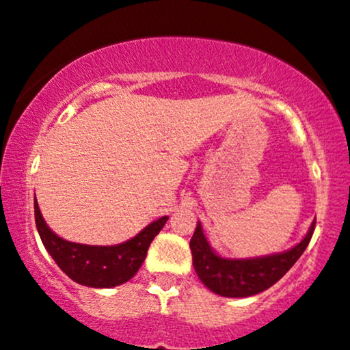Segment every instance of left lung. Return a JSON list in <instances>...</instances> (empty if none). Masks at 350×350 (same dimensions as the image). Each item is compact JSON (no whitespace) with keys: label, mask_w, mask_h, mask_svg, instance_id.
Returning a JSON list of instances; mask_svg holds the SVG:
<instances>
[{"label":"left lung","mask_w":350,"mask_h":350,"mask_svg":"<svg viewBox=\"0 0 350 350\" xmlns=\"http://www.w3.org/2000/svg\"><path fill=\"white\" fill-rule=\"evenodd\" d=\"M314 227L316 220L309 227L308 235L288 252L262 256V258L228 260L212 252L202 234V227L198 222L191 243H189L192 252V263L200 281L217 295L227 296V298H245V296L258 295L273 286L280 278H283L284 273L298 262L299 256L306 250Z\"/></svg>","instance_id":"obj_1"}]
</instances>
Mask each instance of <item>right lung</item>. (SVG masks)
<instances>
[{"label": "right lung", "instance_id": "right-lung-1", "mask_svg": "<svg viewBox=\"0 0 350 350\" xmlns=\"http://www.w3.org/2000/svg\"><path fill=\"white\" fill-rule=\"evenodd\" d=\"M34 217L44 247L60 270L75 283L90 288L118 286L133 278L146 258L152 239L159 234L167 220V217H161L124 243L94 247L67 242L55 235L44 222L38 200H34Z\"/></svg>", "mask_w": 350, "mask_h": 350}]
</instances>
